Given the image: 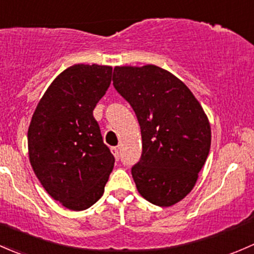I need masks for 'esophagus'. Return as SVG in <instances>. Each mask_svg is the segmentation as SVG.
Returning <instances> with one entry per match:
<instances>
[{"instance_id": "1", "label": "esophagus", "mask_w": 254, "mask_h": 254, "mask_svg": "<svg viewBox=\"0 0 254 254\" xmlns=\"http://www.w3.org/2000/svg\"><path fill=\"white\" fill-rule=\"evenodd\" d=\"M111 151H112V154H114L115 159H116V160H119V159H120V149H119V146H112Z\"/></svg>"}]
</instances>
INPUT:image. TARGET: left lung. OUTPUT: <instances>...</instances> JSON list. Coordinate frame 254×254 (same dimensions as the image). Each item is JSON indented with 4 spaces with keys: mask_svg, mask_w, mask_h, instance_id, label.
Listing matches in <instances>:
<instances>
[{
    "mask_svg": "<svg viewBox=\"0 0 254 254\" xmlns=\"http://www.w3.org/2000/svg\"><path fill=\"white\" fill-rule=\"evenodd\" d=\"M112 80L140 126L142 158L132 167L138 192L158 206L176 204L193 190L208 158V116L181 79L154 64L117 66Z\"/></svg>",
    "mask_w": 254,
    "mask_h": 254,
    "instance_id": "8db88e82",
    "label": "left lung"
}]
</instances>
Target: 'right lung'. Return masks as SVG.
Masks as SVG:
<instances>
[{
	"instance_id": "obj_1",
	"label": "right lung",
	"mask_w": 254,
	"mask_h": 254,
	"mask_svg": "<svg viewBox=\"0 0 254 254\" xmlns=\"http://www.w3.org/2000/svg\"><path fill=\"white\" fill-rule=\"evenodd\" d=\"M111 78V66L73 64L55 78L31 117L30 165L46 192L69 210L98 202L114 169L93 116Z\"/></svg>"
}]
</instances>
